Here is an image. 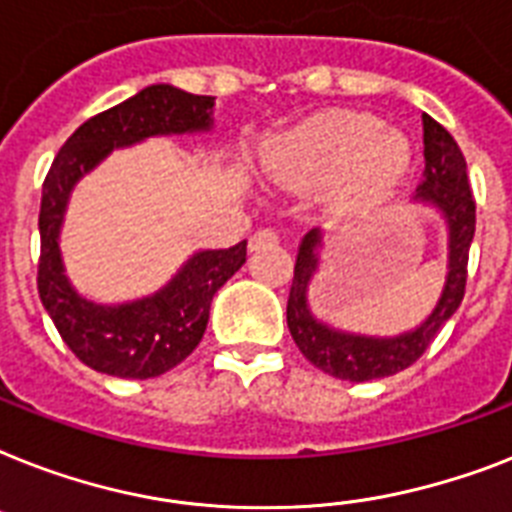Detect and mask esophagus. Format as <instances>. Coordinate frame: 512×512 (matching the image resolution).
Segmentation results:
<instances>
[{"mask_svg":"<svg viewBox=\"0 0 512 512\" xmlns=\"http://www.w3.org/2000/svg\"><path fill=\"white\" fill-rule=\"evenodd\" d=\"M273 244H278V236L265 228V231H257V234L249 239V252H260V249L273 247Z\"/></svg>","mask_w":512,"mask_h":512,"instance_id":"1","label":"esophagus"}]
</instances>
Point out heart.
<instances>
[{"mask_svg": "<svg viewBox=\"0 0 512 512\" xmlns=\"http://www.w3.org/2000/svg\"><path fill=\"white\" fill-rule=\"evenodd\" d=\"M273 184L286 189L326 186V207L360 218L389 205L413 170V147L400 131L368 112L331 110L278 136L263 155Z\"/></svg>", "mask_w": 512, "mask_h": 512, "instance_id": "b5f03b06", "label": "heart"}]
</instances>
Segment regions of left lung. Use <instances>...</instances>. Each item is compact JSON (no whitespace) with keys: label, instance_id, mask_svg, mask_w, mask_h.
<instances>
[{"label":"left lung","instance_id":"1","mask_svg":"<svg viewBox=\"0 0 512 512\" xmlns=\"http://www.w3.org/2000/svg\"><path fill=\"white\" fill-rule=\"evenodd\" d=\"M423 160L426 168L413 205L434 210L442 218L447 228V268L436 305L415 328L394 336H373L321 321L310 307V286L321 270L326 239L321 228H313L299 242L286 323L299 352L328 376L357 384L405 371L407 365H413L429 350L434 336L463 302L468 249L476 234V202L468 186V168L458 141L431 115H423Z\"/></svg>","mask_w":512,"mask_h":512}]
</instances>
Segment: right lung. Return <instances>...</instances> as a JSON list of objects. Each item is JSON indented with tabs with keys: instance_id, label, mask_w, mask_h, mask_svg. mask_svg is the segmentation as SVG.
<instances>
[{
	"instance_id": "1",
	"label": "right lung",
	"mask_w": 512,
	"mask_h": 512,
	"mask_svg": "<svg viewBox=\"0 0 512 512\" xmlns=\"http://www.w3.org/2000/svg\"><path fill=\"white\" fill-rule=\"evenodd\" d=\"M213 110L215 97L152 83L76 128L44 178L39 213L41 305L62 342L94 371L118 378H155L186 360L202 342L215 292L247 260V242L228 249H199L157 292L102 305L78 292L62 263L60 234L70 194L115 149L155 136L210 134Z\"/></svg>"
}]
</instances>
